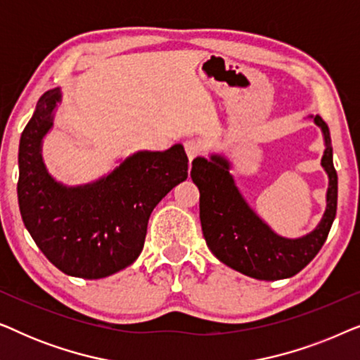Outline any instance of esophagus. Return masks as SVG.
Here are the masks:
<instances>
[{"label": "esophagus", "instance_id": "1", "mask_svg": "<svg viewBox=\"0 0 360 360\" xmlns=\"http://www.w3.org/2000/svg\"><path fill=\"white\" fill-rule=\"evenodd\" d=\"M184 147H185L186 157H188L190 164L196 159V157H200L201 154H203V147H201L200 142H198V141H195V139H188V141H185Z\"/></svg>", "mask_w": 360, "mask_h": 360}]
</instances>
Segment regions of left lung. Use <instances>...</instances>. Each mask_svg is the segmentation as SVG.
Instances as JSON below:
<instances>
[{
  "instance_id": "left-lung-1",
  "label": "left lung",
  "mask_w": 360,
  "mask_h": 360,
  "mask_svg": "<svg viewBox=\"0 0 360 360\" xmlns=\"http://www.w3.org/2000/svg\"><path fill=\"white\" fill-rule=\"evenodd\" d=\"M326 142L321 165L328 172V206L321 223L300 239L280 238L249 208L219 155L193 160L191 180L200 190V221L211 252L228 267L259 280H282L297 275L314 259L331 229L338 210V174L333 164L328 124L314 116Z\"/></svg>"
}]
</instances>
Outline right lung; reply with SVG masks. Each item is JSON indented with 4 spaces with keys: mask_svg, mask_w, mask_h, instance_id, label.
<instances>
[{
    "mask_svg": "<svg viewBox=\"0 0 360 360\" xmlns=\"http://www.w3.org/2000/svg\"><path fill=\"white\" fill-rule=\"evenodd\" d=\"M60 91L39 98L19 142V210L34 243L63 274L86 280L126 269L139 257L157 203L188 176L184 147L137 152L91 185L67 188L47 174L41 141Z\"/></svg>",
    "mask_w": 360,
    "mask_h": 360,
    "instance_id": "right-lung-1",
    "label": "right lung"
}]
</instances>
